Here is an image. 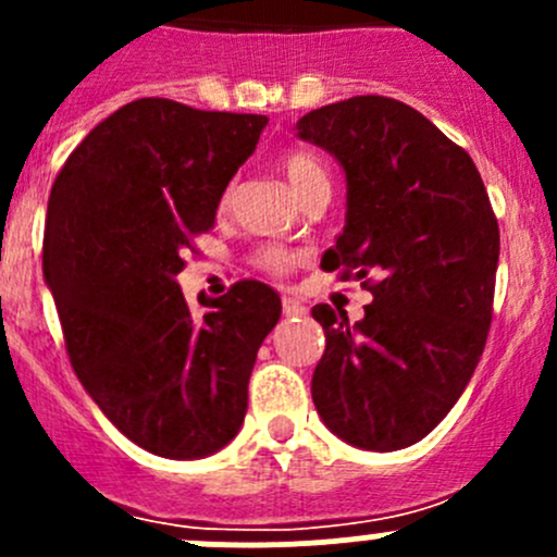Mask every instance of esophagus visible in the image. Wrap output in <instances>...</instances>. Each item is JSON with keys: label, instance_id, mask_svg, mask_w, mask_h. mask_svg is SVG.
<instances>
[{"label": "esophagus", "instance_id": "1", "mask_svg": "<svg viewBox=\"0 0 557 557\" xmlns=\"http://www.w3.org/2000/svg\"><path fill=\"white\" fill-rule=\"evenodd\" d=\"M283 314H285V318H294V314H305V307H301L296 299H290V296H283Z\"/></svg>", "mask_w": 557, "mask_h": 557}]
</instances>
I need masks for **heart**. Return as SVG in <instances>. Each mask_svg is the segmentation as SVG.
Wrapping results in <instances>:
<instances>
[{
    "label": "heart",
    "instance_id": "obj_1",
    "mask_svg": "<svg viewBox=\"0 0 557 557\" xmlns=\"http://www.w3.org/2000/svg\"><path fill=\"white\" fill-rule=\"evenodd\" d=\"M280 166H283V174L288 177L290 188H294L296 196H299L307 185L318 183V180H325L323 166L307 153L285 156ZM290 263H294V256H290L288 250H280V247H267V250L261 252V267L272 274H283Z\"/></svg>",
    "mask_w": 557,
    "mask_h": 557
}]
</instances>
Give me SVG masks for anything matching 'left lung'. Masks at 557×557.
Returning a JSON list of instances; mask_svg holds the SVG:
<instances>
[{
    "instance_id": "left-lung-1",
    "label": "left lung",
    "mask_w": 557,
    "mask_h": 557,
    "mask_svg": "<svg viewBox=\"0 0 557 557\" xmlns=\"http://www.w3.org/2000/svg\"><path fill=\"white\" fill-rule=\"evenodd\" d=\"M296 137L334 156L347 183L345 228L320 267L377 277L356 323L312 310L325 331L314 409L347 445L401 450L442 423L480 363L498 223L469 153L409 104H325L299 117Z\"/></svg>"
}]
</instances>
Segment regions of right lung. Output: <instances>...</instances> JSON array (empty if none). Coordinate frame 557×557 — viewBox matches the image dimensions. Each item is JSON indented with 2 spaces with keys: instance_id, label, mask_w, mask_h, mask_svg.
I'll list each match as a JSON object with an SVG mask.
<instances>
[{
  "instance_id": "obj_1",
  "label": "right lung",
  "mask_w": 557,
  "mask_h": 557,
  "mask_svg": "<svg viewBox=\"0 0 557 557\" xmlns=\"http://www.w3.org/2000/svg\"><path fill=\"white\" fill-rule=\"evenodd\" d=\"M267 115L137 99L104 117L55 177L42 274L77 380L143 450L194 460L243 429L258 347L280 296L245 280L196 314L177 274L210 232Z\"/></svg>"
}]
</instances>
